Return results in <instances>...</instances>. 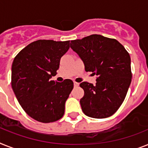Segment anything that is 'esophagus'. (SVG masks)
<instances>
[{
	"label": "esophagus",
	"instance_id": "1",
	"mask_svg": "<svg viewBox=\"0 0 148 148\" xmlns=\"http://www.w3.org/2000/svg\"><path fill=\"white\" fill-rule=\"evenodd\" d=\"M73 84H74V86H75V87H77V86H79V83L75 82H74V83H73Z\"/></svg>",
	"mask_w": 148,
	"mask_h": 148
}]
</instances>
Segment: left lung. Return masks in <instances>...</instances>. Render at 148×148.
<instances>
[{
  "label": "left lung",
  "instance_id": "left-lung-1",
  "mask_svg": "<svg viewBox=\"0 0 148 148\" xmlns=\"http://www.w3.org/2000/svg\"><path fill=\"white\" fill-rule=\"evenodd\" d=\"M70 47L79 55L86 72L97 75L96 84L83 82L85 91L80 99L85 115L96 119L107 118L123 103L132 82L131 58L116 39L91 35L71 41Z\"/></svg>",
  "mask_w": 148,
  "mask_h": 148
}]
</instances>
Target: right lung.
<instances>
[{
	"label": "right lung",
	"mask_w": 148,
	"mask_h": 148,
	"mask_svg": "<svg viewBox=\"0 0 148 148\" xmlns=\"http://www.w3.org/2000/svg\"><path fill=\"white\" fill-rule=\"evenodd\" d=\"M69 41L38 40L23 48L13 60L11 85L19 104L32 119L44 123L62 118L73 82L51 80Z\"/></svg>",
	"instance_id": "add662e5"
}]
</instances>
